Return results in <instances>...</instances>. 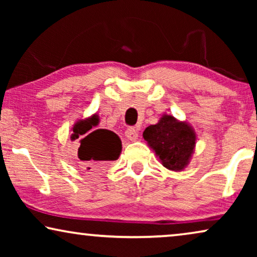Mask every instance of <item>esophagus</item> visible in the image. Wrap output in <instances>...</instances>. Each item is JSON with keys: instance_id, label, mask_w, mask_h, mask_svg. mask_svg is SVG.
<instances>
[{"instance_id": "34e87169", "label": "esophagus", "mask_w": 257, "mask_h": 257, "mask_svg": "<svg viewBox=\"0 0 257 257\" xmlns=\"http://www.w3.org/2000/svg\"><path fill=\"white\" fill-rule=\"evenodd\" d=\"M125 136L130 140H137L139 137V130L137 127H128L125 131Z\"/></svg>"}]
</instances>
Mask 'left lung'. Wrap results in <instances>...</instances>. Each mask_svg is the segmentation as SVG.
<instances>
[{
  "label": "left lung",
  "instance_id": "left-lung-1",
  "mask_svg": "<svg viewBox=\"0 0 257 257\" xmlns=\"http://www.w3.org/2000/svg\"><path fill=\"white\" fill-rule=\"evenodd\" d=\"M143 137L171 171H181L188 164L195 146V133L191 126L172 115H164L157 125L146 127Z\"/></svg>",
  "mask_w": 257,
  "mask_h": 257
}]
</instances>
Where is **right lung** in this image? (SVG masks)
Wrapping results in <instances>:
<instances>
[{
    "instance_id": "1",
    "label": "right lung",
    "mask_w": 257,
    "mask_h": 257,
    "mask_svg": "<svg viewBox=\"0 0 257 257\" xmlns=\"http://www.w3.org/2000/svg\"><path fill=\"white\" fill-rule=\"evenodd\" d=\"M98 124V118L94 114L87 120H79L73 126L71 139H78L80 136L84 138L80 140L78 149V158L85 166L96 170H100L110 161L117 160L121 151V142L114 132L108 130H96L90 132L92 126Z\"/></svg>"
}]
</instances>
